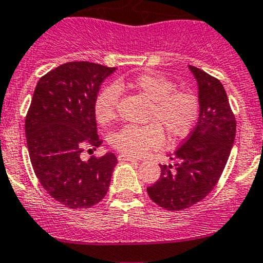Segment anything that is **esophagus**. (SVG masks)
Here are the masks:
<instances>
[{
    "mask_svg": "<svg viewBox=\"0 0 263 263\" xmlns=\"http://www.w3.org/2000/svg\"><path fill=\"white\" fill-rule=\"evenodd\" d=\"M118 160L119 161H136L137 159H135L134 156H128V155H123V154H121V155H118Z\"/></svg>",
    "mask_w": 263,
    "mask_h": 263,
    "instance_id": "obj_1",
    "label": "esophagus"
}]
</instances>
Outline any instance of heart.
Returning a JSON list of instances; mask_svg holds the SVG:
<instances>
[{
    "instance_id": "b5f03b06",
    "label": "heart",
    "mask_w": 263,
    "mask_h": 263,
    "mask_svg": "<svg viewBox=\"0 0 263 263\" xmlns=\"http://www.w3.org/2000/svg\"><path fill=\"white\" fill-rule=\"evenodd\" d=\"M123 82L109 85L100 90L94 100V115L98 123L108 124L117 117L119 87ZM127 86L136 90L151 100L145 126L127 124L110 134L109 145L123 155H144L151 148L164 142V132L171 140L187 137L195 128L201 113L200 98L190 89H176L171 79L160 73H141L127 82Z\"/></svg>"
}]
</instances>
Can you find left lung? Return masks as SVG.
<instances>
[{
	"label": "left lung",
	"instance_id": "left-lung-1",
	"mask_svg": "<svg viewBox=\"0 0 263 263\" xmlns=\"http://www.w3.org/2000/svg\"><path fill=\"white\" fill-rule=\"evenodd\" d=\"M198 85L201 113L197 126L171 154L173 165H160L161 174L147 195L169 211L191 208L219 182L235 139V117L222 84L205 71L190 66Z\"/></svg>",
	"mask_w": 263,
	"mask_h": 263
}]
</instances>
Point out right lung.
<instances>
[{
  "mask_svg": "<svg viewBox=\"0 0 263 263\" xmlns=\"http://www.w3.org/2000/svg\"><path fill=\"white\" fill-rule=\"evenodd\" d=\"M117 70L76 61L39 79L25 117V135L34 173L55 201L87 209L104 198L117 158L113 153L80 158L85 148L102 145L94 100L100 85Z\"/></svg>",
  "mask_w": 263,
  "mask_h": 263,
  "instance_id": "right-lung-1",
  "label": "right lung"
}]
</instances>
